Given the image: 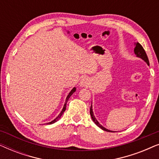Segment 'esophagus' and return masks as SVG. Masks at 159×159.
<instances>
[{
  "instance_id": "esophagus-1",
  "label": "esophagus",
  "mask_w": 159,
  "mask_h": 159,
  "mask_svg": "<svg viewBox=\"0 0 159 159\" xmlns=\"http://www.w3.org/2000/svg\"><path fill=\"white\" fill-rule=\"evenodd\" d=\"M89 84V80L88 78H83L80 80V87H85L88 86Z\"/></svg>"
}]
</instances>
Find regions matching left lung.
<instances>
[{
  "label": "left lung",
  "mask_w": 159,
  "mask_h": 159,
  "mask_svg": "<svg viewBox=\"0 0 159 159\" xmlns=\"http://www.w3.org/2000/svg\"><path fill=\"white\" fill-rule=\"evenodd\" d=\"M134 46H135V47H134V54H135L137 57H138V58H141V59H143L149 66L148 58L147 54H146V53H145V50L143 49V48L142 45H141L139 43H134ZM90 114L91 118H92L93 121H94L95 124L98 126V127H99L100 128H101V129L104 130V131L109 132H114V131H111V130L106 129V127H104L103 126H102L101 124L98 122V121L97 119H96V118H95V115H94V113H93L92 103H91Z\"/></svg>",
  "instance_id": "8db88e82"
}]
</instances>
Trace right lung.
Wrapping results in <instances>:
<instances>
[{
	"label": "right lung",
	"instance_id": "1",
	"mask_svg": "<svg viewBox=\"0 0 159 159\" xmlns=\"http://www.w3.org/2000/svg\"><path fill=\"white\" fill-rule=\"evenodd\" d=\"M76 91V88H73V89L72 90H71V91H70V93H69V95H67V97H66V101H65V103H64V107H63V108H62V110H61V113L59 114L58 115V116L56 117V119H54L53 121H51V122H48V123H47V125H52V124H53V123H55V122H56V121H57L58 119H59L61 117V116H62V114H64V112L65 111H66V103H67V101H68V100H69V98L71 97V95L73 94L74 93H75Z\"/></svg>",
	"mask_w": 159,
	"mask_h": 159
}]
</instances>
